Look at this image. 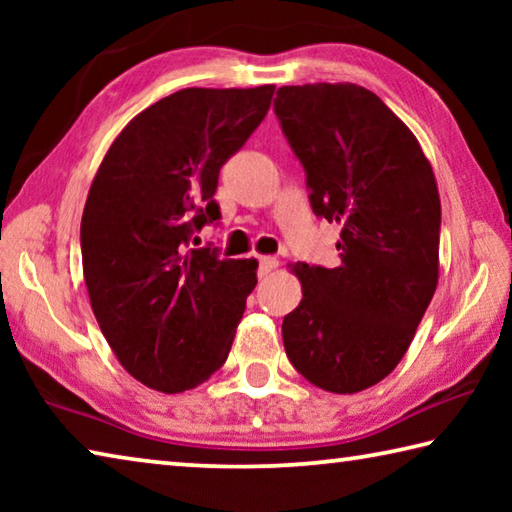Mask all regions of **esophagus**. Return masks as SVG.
I'll return each mask as SVG.
<instances>
[{
	"label": "esophagus",
	"mask_w": 512,
	"mask_h": 512,
	"mask_svg": "<svg viewBox=\"0 0 512 512\" xmlns=\"http://www.w3.org/2000/svg\"><path fill=\"white\" fill-rule=\"evenodd\" d=\"M275 268H277L275 257H259V277H266L268 273H273Z\"/></svg>",
	"instance_id": "obj_1"
}]
</instances>
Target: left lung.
I'll return each instance as SVG.
<instances>
[{
  "label": "left lung",
  "instance_id": "left-lung-1",
  "mask_svg": "<svg viewBox=\"0 0 512 512\" xmlns=\"http://www.w3.org/2000/svg\"><path fill=\"white\" fill-rule=\"evenodd\" d=\"M275 115L311 210L341 225L339 266L289 264L302 300L282 320L284 350L323 391H366L402 361L438 287L436 176L409 126L361 85H284Z\"/></svg>",
  "mask_w": 512,
  "mask_h": 512
}]
</instances>
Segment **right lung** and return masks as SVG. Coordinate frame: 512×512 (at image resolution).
Instances as JSON below:
<instances>
[{"label":"right lung","instance_id":"obj_1","mask_svg":"<svg viewBox=\"0 0 512 512\" xmlns=\"http://www.w3.org/2000/svg\"><path fill=\"white\" fill-rule=\"evenodd\" d=\"M273 92H173L128 121L92 180L81 219L90 305L121 366L153 391H189L228 359L257 259H221L189 241L221 216L219 171Z\"/></svg>","mask_w":512,"mask_h":512}]
</instances>
